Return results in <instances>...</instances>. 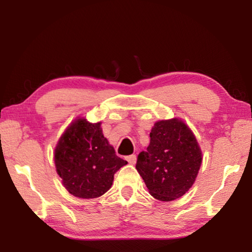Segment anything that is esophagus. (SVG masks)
<instances>
[{
	"label": "esophagus",
	"instance_id": "obj_1",
	"mask_svg": "<svg viewBox=\"0 0 252 252\" xmlns=\"http://www.w3.org/2000/svg\"><path fill=\"white\" fill-rule=\"evenodd\" d=\"M126 161H127V162H129L130 164H134L135 162H136V156H135V155L127 156V157L126 158Z\"/></svg>",
	"mask_w": 252,
	"mask_h": 252
}]
</instances>
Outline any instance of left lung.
Masks as SVG:
<instances>
[{"label": "left lung", "instance_id": "1", "mask_svg": "<svg viewBox=\"0 0 252 252\" xmlns=\"http://www.w3.org/2000/svg\"><path fill=\"white\" fill-rule=\"evenodd\" d=\"M201 157L197 139L181 120L158 121L151 130L150 144L138 156L135 168L153 197L172 201L192 187Z\"/></svg>", "mask_w": 252, "mask_h": 252}]
</instances>
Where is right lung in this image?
<instances>
[{
  "label": "right lung",
  "mask_w": 252,
  "mask_h": 252,
  "mask_svg": "<svg viewBox=\"0 0 252 252\" xmlns=\"http://www.w3.org/2000/svg\"><path fill=\"white\" fill-rule=\"evenodd\" d=\"M54 162L65 189L83 199L105 193L114 173L127 163L104 138L101 123L85 119H78L63 133L55 148Z\"/></svg>",
  "instance_id": "add662e5"
}]
</instances>
